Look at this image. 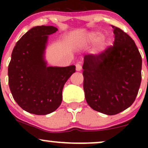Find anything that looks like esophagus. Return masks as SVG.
Here are the masks:
<instances>
[{
	"label": "esophagus",
	"mask_w": 148,
	"mask_h": 148,
	"mask_svg": "<svg viewBox=\"0 0 148 148\" xmlns=\"http://www.w3.org/2000/svg\"><path fill=\"white\" fill-rule=\"evenodd\" d=\"M76 71H78V72H79V71H81V69H82L81 64L80 63V62H78V63L76 64Z\"/></svg>",
	"instance_id": "esophagus-1"
}]
</instances>
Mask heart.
Wrapping results in <instances>:
<instances>
[{"instance_id": "heart-1", "label": "heart", "mask_w": 148, "mask_h": 148, "mask_svg": "<svg viewBox=\"0 0 148 148\" xmlns=\"http://www.w3.org/2000/svg\"><path fill=\"white\" fill-rule=\"evenodd\" d=\"M98 38H99V36L97 35H96V34H93V35H92L90 36L91 42H95L98 40Z\"/></svg>"}]
</instances>
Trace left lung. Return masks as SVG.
Masks as SVG:
<instances>
[{"instance_id":"left-lung-1","label":"left lung","mask_w":148,"mask_h":148,"mask_svg":"<svg viewBox=\"0 0 148 148\" xmlns=\"http://www.w3.org/2000/svg\"><path fill=\"white\" fill-rule=\"evenodd\" d=\"M113 47L84 58L83 75L88 104L103 114H118L129 108L141 82L142 58L135 42L120 28L112 25Z\"/></svg>"}]
</instances>
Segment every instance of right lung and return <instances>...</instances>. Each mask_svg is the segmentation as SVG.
<instances>
[{"label": "right lung", "mask_w": 148, "mask_h": 148, "mask_svg": "<svg viewBox=\"0 0 148 148\" xmlns=\"http://www.w3.org/2000/svg\"><path fill=\"white\" fill-rule=\"evenodd\" d=\"M58 28L52 25L32 28L16 42L8 66L10 91L18 105L35 115L55 111L62 102L64 85L75 65H47L45 50L49 35Z\"/></svg>", "instance_id": "add662e5"}]
</instances>
